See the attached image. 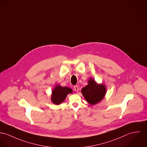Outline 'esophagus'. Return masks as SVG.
<instances>
[{
	"label": "esophagus",
	"instance_id": "34e87169",
	"mask_svg": "<svg viewBox=\"0 0 147 147\" xmlns=\"http://www.w3.org/2000/svg\"><path fill=\"white\" fill-rule=\"evenodd\" d=\"M74 90H75L76 91H78V90H79V87H78V86H74Z\"/></svg>",
	"mask_w": 147,
	"mask_h": 147
}]
</instances>
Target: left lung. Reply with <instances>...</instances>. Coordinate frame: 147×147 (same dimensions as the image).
I'll list each match as a JSON object with an SVG mask.
<instances>
[{
    "label": "left lung",
    "mask_w": 147,
    "mask_h": 147,
    "mask_svg": "<svg viewBox=\"0 0 147 147\" xmlns=\"http://www.w3.org/2000/svg\"><path fill=\"white\" fill-rule=\"evenodd\" d=\"M81 92L87 102L94 105L104 98L107 88L104 84H98L95 80L90 78L88 80V84L82 88Z\"/></svg>",
    "instance_id": "left-lung-1"
}]
</instances>
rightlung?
Instances as JSON below:
<instances>
[{
	"label": "right lung",
	"mask_w": 147,
	"mask_h": 147,
	"mask_svg": "<svg viewBox=\"0 0 147 147\" xmlns=\"http://www.w3.org/2000/svg\"><path fill=\"white\" fill-rule=\"evenodd\" d=\"M73 93V90L67 87H62L59 84L56 85L52 90L51 94V101L56 105H59L62 103L69 94Z\"/></svg>",
	"instance_id": "right-lung-1"
}]
</instances>
